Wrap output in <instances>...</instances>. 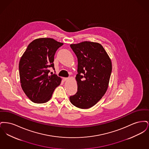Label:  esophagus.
Here are the masks:
<instances>
[{"mask_svg": "<svg viewBox=\"0 0 149 149\" xmlns=\"http://www.w3.org/2000/svg\"><path fill=\"white\" fill-rule=\"evenodd\" d=\"M63 80L64 81H66V80H69V78H63Z\"/></svg>", "mask_w": 149, "mask_h": 149, "instance_id": "34e87169", "label": "esophagus"}]
</instances>
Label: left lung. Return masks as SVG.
I'll return each mask as SVG.
<instances>
[{
	"label": "left lung",
	"mask_w": 149,
	"mask_h": 149,
	"mask_svg": "<svg viewBox=\"0 0 149 149\" xmlns=\"http://www.w3.org/2000/svg\"><path fill=\"white\" fill-rule=\"evenodd\" d=\"M70 47L78 58V91L69 98L74 106L88 109L106 92L112 69L111 60L98 43L84 41Z\"/></svg>",
	"instance_id": "8db88e82"
}]
</instances>
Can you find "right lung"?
Here are the masks:
<instances>
[{
	"label": "right lung",
	"mask_w": 149,
	"mask_h": 149,
	"mask_svg": "<svg viewBox=\"0 0 149 149\" xmlns=\"http://www.w3.org/2000/svg\"><path fill=\"white\" fill-rule=\"evenodd\" d=\"M63 45L50 38H41L30 43L20 59L19 71L23 91L34 103L48 102L61 79L49 74L50 68L55 70L54 56Z\"/></svg>",
	"instance_id": "add662e5"
}]
</instances>
